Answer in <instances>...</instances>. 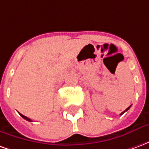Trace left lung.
I'll use <instances>...</instances> for the list:
<instances>
[{
    "label": "left lung",
    "mask_w": 149,
    "mask_h": 149,
    "mask_svg": "<svg viewBox=\"0 0 149 149\" xmlns=\"http://www.w3.org/2000/svg\"><path fill=\"white\" fill-rule=\"evenodd\" d=\"M130 107H131V105H130V106L128 107V108H127V109H125V111H124V112H121V113H120V115H122V114H124V113H125V112H127V111H128V110L129 109H130Z\"/></svg>",
    "instance_id": "1"
}]
</instances>
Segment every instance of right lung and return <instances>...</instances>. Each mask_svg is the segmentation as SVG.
Here are the masks:
<instances>
[{
    "mask_svg": "<svg viewBox=\"0 0 149 149\" xmlns=\"http://www.w3.org/2000/svg\"><path fill=\"white\" fill-rule=\"evenodd\" d=\"M19 114H20V115H21V116H22V117H23V118L24 119V120H28V121H32V120H30V119H29V118H28L27 116H25L22 115L21 113H19Z\"/></svg>",
    "mask_w": 149,
    "mask_h": 149,
    "instance_id": "obj_1",
    "label": "right lung"
}]
</instances>
